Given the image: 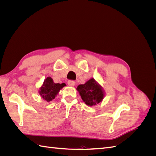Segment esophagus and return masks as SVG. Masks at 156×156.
<instances>
[{"label":"esophagus","instance_id":"obj_1","mask_svg":"<svg viewBox=\"0 0 156 156\" xmlns=\"http://www.w3.org/2000/svg\"><path fill=\"white\" fill-rule=\"evenodd\" d=\"M68 84L70 87H74L75 85V82L74 81H68Z\"/></svg>","mask_w":156,"mask_h":156}]
</instances>
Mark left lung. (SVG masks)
<instances>
[{
	"label": "left lung",
	"instance_id": "1",
	"mask_svg": "<svg viewBox=\"0 0 156 156\" xmlns=\"http://www.w3.org/2000/svg\"><path fill=\"white\" fill-rule=\"evenodd\" d=\"M77 90L85 104L90 107L101 103L105 96V92L101 86L94 78L83 84H79Z\"/></svg>",
	"mask_w": 156,
	"mask_h": 156
}]
</instances>
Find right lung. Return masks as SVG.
<instances>
[{
    "mask_svg": "<svg viewBox=\"0 0 156 156\" xmlns=\"http://www.w3.org/2000/svg\"><path fill=\"white\" fill-rule=\"evenodd\" d=\"M65 86V83H55L53 79L48 77L40 88L39 94L44 100L50 102L55 98L59 91Z\"/></svg>",
    "mask_w": 156,
    "mask_h": 156,
    "instance_id": "right-lung-1",
    "label": "right lung"
}]
</instances>
